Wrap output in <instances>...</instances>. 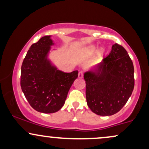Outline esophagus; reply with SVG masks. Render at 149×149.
I'll use <instances>...</instances> for the list:
<instances>
[{"instance_id":"1","label":"esophagus","mask_w":149,"mask_h":149,"mask_svg":"<svg viewBox=\"0 0 149 149\" xmlns=\"http://www.w3.org/2000/svg\"><path fill=\"white\" fill-rule=\"evenodd\" d=\"M78 78H82L83 77V73L82 72V71H80L79 73H78Z\"/></svg>"}]
</instances>
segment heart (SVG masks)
<instances>
[{"mask_svg": "<svg viewBox=\"0 0 149 149\" xmlns=\"http://www.w3.org/2000/svg\"><path fill=\"white\" fill-rule=\"evenodd\" d=\"M96 50H97V47H95V45H90V46H88V47L85 49V53L86 55L90 56V55H92L93 53H95V52H96ZM103 52H104V49H101L100 50V52H99V54H102Z\"/></svg>", "mask_w": 149, "mask_h": 149, "instance_id": "obj_1", "label": "heart"}]
</instances>
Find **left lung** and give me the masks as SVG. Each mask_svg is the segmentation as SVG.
<instances>
[{
  "label": "left lung",
  "mask_w": 149,
  "mask_h": 149,
  "mask_svg": "<svg viewBox=\"0 0 149 149\" xmlns=\"http://www.w3.org/2000/svg\"><path fill=\"white\" fill-rule=\"evenodd\" d=\"M87 104L99 116H112L124 107L134 85V66L125 49L117 43L102 62L84 73Z\"/></svg>",
  "instance_id": "obj_1"
}]
</instances>
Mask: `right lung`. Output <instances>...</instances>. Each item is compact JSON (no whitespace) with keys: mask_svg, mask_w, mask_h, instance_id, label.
Masks as SVG:
<instances>
[{"mask_svg":"<svg viewBox=\"0 0 149 149\" xmlns=\"http://www.w3.org/2000/svg\"><path fill=\"white\" fill-rule=\"evenodd\" d=\"M54 45L51 36L42 37L30 47L21 69L22 92L31 107L43 113L60 110L78 78V71L63 72L49 59Z\"/></svg>","mask_w":149,"mask_h":149,"instance_id":"1","label":"right lung"}]
</instances>
